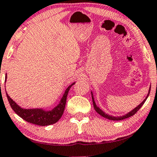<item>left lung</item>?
Returning <instances> with one entry per match:
<instances>
[{
	"label": "left lung",
	"instance_id": "obj_1",
	"mask_svg": "<svg viewBox=\"0 0 157 157\" xmlns=\"http://www.w3.org/2000/svg\"><path fill=\"white\" fill-rule=\"evenodd\" d=\"M150 90H151V86H150V88H149V90H148V93L147 96H146V98H145L144 100L143 101H142L141 103H140V104L139 105H138V106H136V108L133 109H132V111H130V112H128V114L123 115V116H120V117H114V116H111V115H109V114H106V113H105L104 112H103V111H102L101 109L99 108V107H98V106H96V102H95V100H94V97H93V93L92 91H91V96H92V101H93V107H94L95 110L96 111V112L98 113V114H100L101 116L104 117H105V118L108 119V120H109L118 121V120H124V119L128 118V117H130L133 116V115H134L135 114H136V113L137 112H138V110L140 109V107H141V106H143V105H144L145 101H146V99H147V98L148 97V95H149V93H150Z\"/></svg>",
	"mask_w": 157,
	"mask_h": 157
}]
</instances>
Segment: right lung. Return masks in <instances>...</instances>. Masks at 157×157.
I'll return each mask as SVG.
<instances>
[{
	"label": "right lung",
	"mask_w": 157,
	"mask_h": 157,
	"mask_svg": "<svg viewBox=\"0 0 157 157\" xmlns=\"http://www.w3.org/2000/svg\"><path fill=\"white\" fill-rule=\"evenodd\" d=\"M7 80V75H6L5 77V83ZM73 82L66 89L65 92L61 97V99L59 101V104L55 106L53 109L45 111L43 109H24L19 106L14 101L10 98L8 93H6V96L9 101L10 106H11L12 109L17 114L19 115L21 118L24 120L27 121L29 123H33L34 124H37L40 126H46L50 125V124H54L60 120L64 113L65 105H66L67 97L68 95L69 89L71 87L75 84Z\"/></svg>",
	"instance_id": "add662e5"
}]
</instances>
